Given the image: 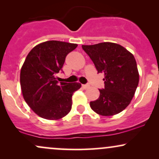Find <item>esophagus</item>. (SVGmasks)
Masks as SVG:
<instances>
[{
	"label": "esophagus",
	"mask_w": 159,
	"mask_h": 159,
	"mask_svg": "<svg viewBox=\"0 0 159 159\" xmlns=\"http://www.w3.org/2000/svg\"><path fill=\"white\" fill-rule=\"evenodd\" d=\"M89 87H90V85H88V84H82V88L84 89V90H86V89H87V88H89Z\"/></svg>",
	"instance_id": "1"
}]
</instances>
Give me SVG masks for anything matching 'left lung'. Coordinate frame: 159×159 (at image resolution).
I'll list each match as a JSON object with an SVG mask.
<instances>
[{"instance_id": "8db88e82", "label": "left lung", "mask_w": 159, "mask_h": 159, "mask_svg": "<svg viewBox=\"0 0 159 159\" xmlns=\"http://www.w3.org/2000/svg\"><path fill=\"white\" fill-rule=\"evenodd\" d=\"M93 62L98 73L105 74V88L90 102L93 111L102 116H113L129 105L139 82L134 57L126 48L114 43L82 45Z\"/></svg>"}]
</instances>
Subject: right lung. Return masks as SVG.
<instances>
[{
  "mask_svg": "<svg viewBox=\"0 0 159 159\" xmlns=\"http://www.w3.org/2000/svg\"><path fill=\"white\" fill-rule=\"evenodd\" d=\"M78 46L51 40L36 45L27 54L20 73L24 99L40 117L59 120L72 108V97L81 84L58 83L55 75L61 70L67 54Z\"/></svg>",
  "mask_w": 159,
  "mask_h": 159,
  "instance_id": "right-lung-1",
  "label": "right lung"
}]
</instances>
